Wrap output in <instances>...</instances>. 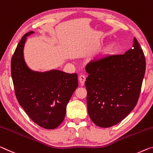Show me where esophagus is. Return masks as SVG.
I'll return each mask as SVG.
<instances>
[{"label": "esophagus", "instance_id": "1", "mask_svg": "<svg viewBox=\"0 0 153 153\" xmlns=\"http://www.w3.org/2000/svg\"><path fill=\"white\" fill-rule=\"evenodd\" d=\"M79 81L81 85L83 86L84 84V82L86 81V76H84V75H80L79 76Z\"/></svg>", "mask_w": 153, "mask_h": 153}]
</instances>
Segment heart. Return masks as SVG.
<instances>
[{
	"label": "heart",
	"mask_w": 153,
	"mask_h": 153,
	"mask_svg": "<svg viewBox=\"0 0 153 153\" xmlns=\"http://www.w3.org/2000/svg\"><path fill=\"white\" fill-rule=\"evenodd\" d=\"M116 48V43L114 42H108L107 44L105 45V47L103 48V50L101 51L100 54H99V56L97 57V59H101L102 58L106 56L108 54H111L114 50H115Z\"/></svg>",
	"instance_id": "b5f03b06"
}]
</instances>
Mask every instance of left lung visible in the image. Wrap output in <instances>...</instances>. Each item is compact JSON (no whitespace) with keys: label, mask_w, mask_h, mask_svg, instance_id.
Instances as JSON below:
<instances>
[{"label":"left lung","mask_w":153,"mask_h":153,"mask_svg":"<svg viewBox=\"0 0 153 153\" xmlns=\"http://www.w3.org/2000/svg\"><path fill=\"white\" fill-rule=\"evenodd\" d=\"M146 60L136 39L124 54L89 62L85 82L87 108L92 121L108 128L123 120L137 103Z\"/></svg>","instance_id":"1"}]
</instances>
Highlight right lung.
<instances>
[{
  "instance_id": "add662e5",
  "label": "right lung",
  "mask_w": 153,
  "mask_h": 153,
  "mask_svg": "<svg viewBox=\"0 0 153 153\" xmlns=\"http://www.w3.org/2000/svg\"><path fill=\"white\" fill-rule=\"evenodd\" d=\"M30 31L22 37L12 56L11 77L18 103L33 122L54 129L64 120L66 108L78 86L77 74L52 69L35 71L26 65L24 47Z\"/></svg>"
}]
</instances>
